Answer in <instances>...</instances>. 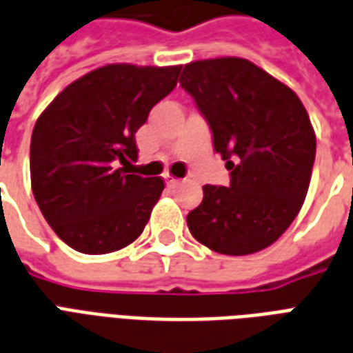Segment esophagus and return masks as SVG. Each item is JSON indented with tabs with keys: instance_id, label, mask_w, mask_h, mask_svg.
I'll use <instances>...</instances> for the list:
<instances>
[{
	"instance_id": "esophagus-1",
	"label": "esophagus",
	"mask_w": 353,
	"mask_h": 353,
	"mask_svg": "<svg viewBox=\"0 0 353 353\" xmlns=\"http://www.w3.org/2000/svg\"><path fill=\"white\" fill-rule=\"evenodd\" d=\"M165 182H167V186L174 188V186H176V184H179L180 180H179V179H174V176H169V174H167V176H165Z\"/></svg>"
}]
</instances>
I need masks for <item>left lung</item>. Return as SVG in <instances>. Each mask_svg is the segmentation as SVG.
I'll return each instance as SVG.
<instances>
[{"mask_svg":"<svg viewBox=\"0 0 353 353\" xmlns=\"http://www.w3.org/2000/svg\"><path fill=\"white\" fill-rule=\"evenodd\" d=\"M180 86L207 120L212 146L230 171V186H203L188 214L195 241L225 256L271 246L307 197L316 135L301 99L243 58L192 61Z\"/></svg>","mask_w":353,"mask_h":353,"instance_id":"1","label":"left lung"}]
</instances>
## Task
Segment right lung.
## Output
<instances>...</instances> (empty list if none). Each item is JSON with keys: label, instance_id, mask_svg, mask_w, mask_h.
<instances>
[{"label": "right lung", "instance_id": "right-lung-1", "mask_svg": "<svg viewBox=\"0 0 353 353\" xmlns=\"http://www.w3.org/2000/svg\"><path fill=\"white\" fill-rule=\"evenodd\" d=\"M179 73V65H105L71 82L35 122L33 197L73 250L117 252L145 230L163 180L130 174L135 133L152 107L173 92Z\"/></svg>", "mask_w": 353, "mask_h": 353}]
</instances>
